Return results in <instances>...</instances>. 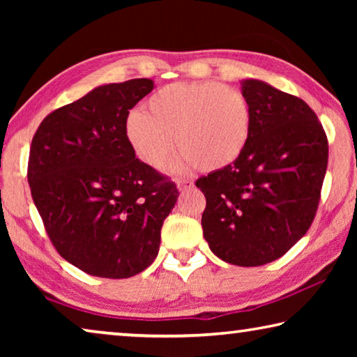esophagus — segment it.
Returning <instances> with one entry per match:
<instances>
[{
    "instance_id": "obj_1",
    "label": "esophagus",
    "mask_w": 357,
    "mask_h": 357,
    "mask_svg": "<svg viewBox=\"0 0 357 357\" xmlns=\"http://www.w3.org/2000/svg\"><path fill=\"white\" fill-rule=\"evenodd\" d=\"M178 189L179 192H187L193 189V181L189 179H179L178 181Z\"/></svg>"
}]
</instances>
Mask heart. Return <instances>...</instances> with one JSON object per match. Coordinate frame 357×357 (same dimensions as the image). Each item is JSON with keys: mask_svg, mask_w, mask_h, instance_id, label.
I'll return each instance as SVG.
<instances>
[{"mask_svg": "<svg viewBox=\"0 0 357 357\" xmlns=\"http://www.w3.org/2000/svg\"><path fill=\"white\" fill-rule=\"evenodd\" d=\"M252 110L239 89L215 82H178L157 89L143 112L126 119L124 132L144 165L159 168L181 154L174 167L222 170L239 159L250 137ZM175 143H172V137Z\"/></svg>", "mask_w": 357, "mask_h": 357, "instance_id": "1", "label": "heart"}]
</instances>
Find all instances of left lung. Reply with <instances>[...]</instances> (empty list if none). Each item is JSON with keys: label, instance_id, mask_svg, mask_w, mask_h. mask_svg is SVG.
<instances>
[{"label": "left lung", "instance_id": "8db88e82", "mask_svg": "<svg viewBox=\"0 0 357 357\" xmlns=\"http://www.w3.org/2000/svg\"><path fill=\"white\" fill-rule=\"evenodd\" d=\"M250 137L236 162L197 179L206 197L203 236L223 261L261 266L304 236L315 219L328 168V137L304 100L243 80Z\"/></svg>", "mask_w": 357, "mask_h": 357}]
</instances>
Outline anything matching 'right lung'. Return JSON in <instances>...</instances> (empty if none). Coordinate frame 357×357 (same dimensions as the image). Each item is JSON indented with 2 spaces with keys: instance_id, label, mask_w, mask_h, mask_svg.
I'll use <instances>...</instances> for the list:
<instances>
[{
  "instance_id": "obj_1",
  "label": "right lung",
  "mask_w": 357,
  "mask_h": 357,
  "mask_svg": "<svg viewBox=\"0 0 357 357\" xmlns=\"http://www.w3.org/2000/svg\"><path fill=\"white\" fill-rule=\"evenodd\" d=\"M149 78L104 84L47 114L33 137L28 183L53 247L83 273L128 279L154 261L176 184L137 159L129 110Z\"/></svg>"
}]
</instances>
